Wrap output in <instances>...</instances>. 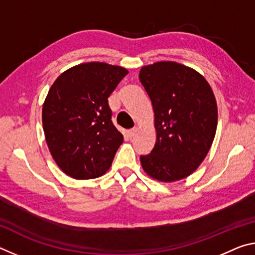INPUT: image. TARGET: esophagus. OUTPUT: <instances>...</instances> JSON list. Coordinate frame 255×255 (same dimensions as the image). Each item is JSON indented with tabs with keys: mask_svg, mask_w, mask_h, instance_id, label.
I'll use <instances>...</instances> for the list:
<instances>
[{
	"mask_svg": "<svg viewBox=\"0 0 255 255\" xmlns=\"http://www.w3.org/2000/svg\"><path fill=\"white\" fill-rule=\"evenodd\" d=\"M136 131H137V128L135 127V128H132V129H129V130L127 131V135H128V137H133L135 136V133H136Z\"/></svg>",
	"mask_w": 255,
	"mask_h": 255,
	"instance_id": "34e87169",
	"label": "esophagus"
}]
</instances>
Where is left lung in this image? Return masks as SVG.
I'll return each mask as SVG.
<instances>
[{
  "label": "left lung",
  "mask_w": 255,
  "mask_h": 255,
  "mask_svg": "<svg viewBox=\"0 0 255 255\" xmlns=\"http://www.w3.org/2000/svg\"><path fill=\"white\" fill-rule=\"evenodd\" d=\"M139 80L152 101L156 143L140 163L152 178L172 182L198 169L215 138L217 105L199 73L174 62L144 66Z\"/></svg>",
  "instance_id": "obj_1"
}]
</instances>
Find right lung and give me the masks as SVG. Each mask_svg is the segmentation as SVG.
I'll list each match as a JSON object with an SVG mask.
<instances>
[{"label": "right lung", "instance_id": "1", "mask_svg": "<svg viewBox=\"0 0 255 255\" xmlns=\"http://www.w3.org/2000/svg\"><path fill=\"white\" fill-rule=\"evenodd\" d=\"M128 71L85 63L60 74L42 107V126L55 162L77 180L99 178L110 169L124 137L111 120L108 98Z\"/></svg>", "mask_w": 255, "mask_h": 255}]
</instances>
